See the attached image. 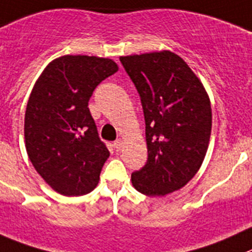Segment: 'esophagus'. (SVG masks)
Returning <instances> with one entry per match:
<instances>
[{
  "instance_id": "1",
  "label": "esophagus",
  "mask_w": 252,
  "mask_h": 252,
  "mask_svg": "<svg viewBox=\"0 0 252 252\" xmlns=\"http://www.w3.org/2000/svg\"><path fill=\"white\" fill-rule=\"evenodd\" d=\"M112 146H114L115 150L120 151V150H121V147H122V141H121V140H116V141H115L114 145H112Z\"/></svg>"
}]
</instances>
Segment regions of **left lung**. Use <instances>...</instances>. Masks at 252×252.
Masks as SVG:
<instances>
[{
  "label": "left lung",
  "instance_id": "8db88e82",
  "mask_svg": "<svg viewBox=\"0 0 252 252\" xmlns=\"http://www.w3.org/2000/svg\"><path fill=\"white\" fill-rule=\"evenodd\" d=\"M141 97L148 158L131 176L140 193L162 196L186 186L202 166L212 106L188 64L169 50L120 57Z\"/></svg>",
  "mask_w": 252,
  "mask_h": 252
}]
</instances>
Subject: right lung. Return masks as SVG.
<instances>
[{"mask_svg":"<svg viewBox=\"0 0 252 252\" xmlns=\"http://www.w3.org/2000/svg\"><path fill=\"white\" fill-rule=\"evenodd\" d=\"M117 70L109 58L64 56L50 62L33 86L26 150L38 174L63 195H84L99 183L110 152L88 104L95 88Z\"/></svg>","mask_w":252,"mask_h":252,"instance_id":"obj_1","label":"right lung"}]
</instances>
